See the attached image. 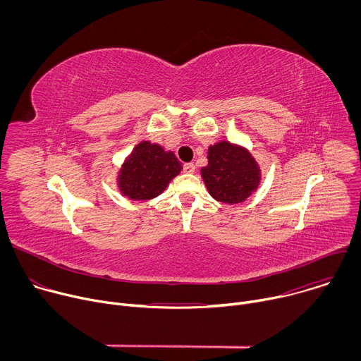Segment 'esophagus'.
I'll return each instance as SVG.
<instances>
[{"label": "esophagus", "instance_id": "esophagus-1", "mask_svg": "<svg viewBox=\"0 0 361 361\" xmlns=\"http://www.w3.org/2000/svg\"><path fill=\"white\" fill-rule=\"evenodd\" d=\"M183 170H184V173H187V174H192L194 170H195V166H194L192 163H187V164H184Z\"/></svg>", "mask_w": 361, "mask_h": 361}]
</instances>
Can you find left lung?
<instances>
[{"mask_svg":"<svg viewBox=\"0 0 361 361\" xmlns=\"http://www.w3.org/2000/svg\"><path fill=\"white\" fill-rule=\"evenodd\" d=\"M207 159L209 164L200 171L214 200L238 204L259 188L262 170L245 147L220 141L209 147Z\"/></svg>","mask_w":361,"mask_h":361,"instance_id":"left-lung-1","label":"left lung"}]
</instances>
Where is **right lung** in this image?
I'll use <instances>...</instances> for the list:
<instances>
[{"label": "right lung", "mask_w": 361, "mask_h": 361, "mask_svg": "<svg viewBox=\"0 0 361 361\" xmlns=\"http://www.w3.org/2000/svg\"><path fill=\"white\" fill-rule=\"evenodd\" d=\"M183 170L173 151H166L160 144L141 141L124 160L117 185L130 200L145 201L159 197L170 181Z\"/></svg>", "instance_id": "obj_1"}]
</instances>
